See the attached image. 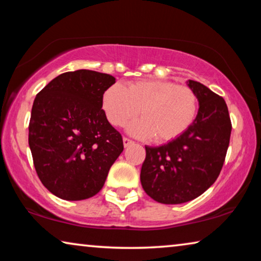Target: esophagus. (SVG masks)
Returning a JSON list of instances; mask_svg holds the SVG:
<instances>
[{
  "label": "esophagus",
  "instance_id": "1",
  "mask_svg": "<svg viewBox=\"0 0 261 261\" xmlns=\"http://www.w3.org/2000/svg\"><path fill=\"white\" fill-rule=\"evenodd\" d=\"M123 144H124V147H129L130 145L134 144V141L129 138H123Z\"/></svg>",
  "mask_w": 261,
  "mask_h": 261
}]
</instances>
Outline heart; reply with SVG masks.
<instances>
[{"label":"heart","mask_w":261,"mask_h":261,"mask_svg":"<svg viewBox=\"0 0 261 261\" xmlns=\"http://www.w3.org/2000/svg\"><path fill=\"white\" fill-rule=\"evenodd\" d=\"M101 106L110 124L122 126L139 113L143 118L127 126L131 135L167 143L192 125L198 99L191 88L160 79H140L127 87L114 84L103 92Z\"/></svg>","instance_id":"heart-1"}]
</instances>
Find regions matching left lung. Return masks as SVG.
Returning a JSON list of instances; mask_svg holds the SVG:
<instances>
[{
    "mask_svg": "<svg viewBox=\"0 0 261 261\" xmlns=\"http://www.w3.org/2000/svg\"><path fill=\"white\" fill-rule=\"evenodd\" d=\"M187 85L199 103L192 125L161 146H145L141 187L161 204H183L204 193L218 178L230 140L226 101L200 83L188 81Z\"/></svg>",
    "mask_w": 261,
    "mask_h": 261,
    "instance_id": "left-lung-1",
    "label": "left lung"
}]
</instances>
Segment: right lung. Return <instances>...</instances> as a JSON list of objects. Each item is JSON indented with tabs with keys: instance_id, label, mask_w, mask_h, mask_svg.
<instances>
[{
	"instance_id": "1",
	"label": "right lung",
	"mask_w": 261,
	"mask_h": 261,
	"mask_svg": "<svg viewBox=\"0 0 261 261\" xmlns=\"http://www.w3.org/2000/svg\"><path fill=\"white\" fill-rule=\"evenodd\" d=\"M115 77L92 70L64 72L35 96L29 145L42 184L64 200H83L102 189L123 152V139L103 112V92Z\"/></svg>"
}]
</instances>
